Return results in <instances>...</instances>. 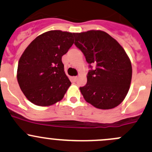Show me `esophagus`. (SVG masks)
Returning <instances> with one entry per match:
<instances>
[{
	"mask_svg": "<svg viewBox=\"0 0 152 152\" xmlns=\"http://www.w3.org/2000/svg\"><path fill=\"white\" fill-rule=\"evenodd\" d=\"M76 80H77V77H76V76H73V77H72V81H73V82H76Z\"/></svg>",
	"mask_w": 152,
	"mask_h": 152,
	"instance_id": "1",
	"label": "esophagus"
}]
</instances>
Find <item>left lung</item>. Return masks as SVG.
<instances>
[{
  "label": "left lung",
  "mask_w": 152,
  "mask_h": 152,
  "mask_svg": "<svg viewBox=\"0 0 152 152\" xmlns=\"http://www.w3.org/2000/svg\"><path fill=\"white\" fill-rule=\"evenodd\" d=\"M75 45L89 64L87 82L79 89L85 101L102 110L113 109L125 99L132 80L131 62L121 45L102 31L74 33ZM92 64L96 65L93 69Z\"/></svg>",
  "instance_id": "1"
}]
</instances>
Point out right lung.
<instances>
[{"mask_svg":"<svg viewBox=\"0 0 152 152\" xmlns=\"http://www.w3.org/2000/svg\"><path fill=\"white\" fill-rule=\"evenodd\" d=\"M74 42L73 33L49 31L35 38L24 50L18 67V82L26 97L37 106L62 100L71 85L62 56Z\"/></svg>","mask_w":152,"mask_h":152,"instance_id":"1","label":"right lung"}]
</instances>
